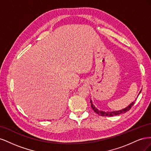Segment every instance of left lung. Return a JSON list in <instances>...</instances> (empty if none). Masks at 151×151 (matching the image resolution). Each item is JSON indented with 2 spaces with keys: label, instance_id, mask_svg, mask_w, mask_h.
<instances>
[{
  "label": "left lung",
  "instance_id": "obj_1",
  "mask_svg": "<svg viewBox=\"0 0 151 151\" xmlns=\"http://www.w3.org/2000/svg\"><path fill=\"white\" fill-rule=\"evenodd\" d=\"M141 91L139 92V94H138V96L140 94ZM136 99L135 101H134L133 102H132V103H130L129 106H127L126 108H123L122 109H120V110H118V111H101V110H99V109H98V108H96L95 107L94 105L93 104V101L91 99V108H92V109H93V111L96 113L98 115H101V116H115V115H120V114H122V113H125L126 112H127L128 111L130 110V109L132 107V106L135 103V101H136Z\"/></svg>",
  "mask_w": 151,
  "mask_h": 151
}]
</instances>
